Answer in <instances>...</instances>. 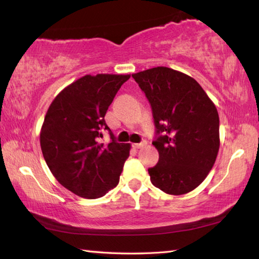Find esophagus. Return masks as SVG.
<instances>
[{
  "label": "esophagus",
  "mask_w": 259,
  "mask_h": 259,
  "mask_svg": "<svg viewBox=\"0 0 259 259\" xmlns=\"http://www.w3.org/2000/svg\"><path fill=\"white\" fill-rule=\"evenodd\" d=\"M146 145H147V142H146V140H144V142H142V143L134 144V147L135 148H142V147H145Z\"/></svg>",
  "instance_id": "esophagus-1"
}]
</instances>
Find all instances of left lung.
<instances>
[{
	"label": "left lung",
	"mask_w": 259,
	"mask_h": 259,
	"mask_svg": "<svg viewBox=\"0 0 259 259\" xmlns=\"http://www.w3.org/2000/svg\"><path fill=\"white\" fill-rule=\"evenodd\" d=\"M151 104L153 145L159 162L148 169L151 182L166 194L182 195L202 183L219 150L217 108L194 78L168 67L133 74Z\"/></svg>",
	"instance_id": "1"
}]
</instances>
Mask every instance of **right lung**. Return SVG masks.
Here are the masks:
<instances>
[{
  "mask_svg": "<svg viewBox=\"0 0 259 259\" xmlns=\"http://www.w3.org/2000/svg\"><path fill=\"white\" fill-rule=\"evenodd\" d=\"M130 75H85L60 91L43 122L40 143L50 171L81 198L98 199L120 181L130 144L117 143L105 122L109 105ZM111 143H99L101 129Z\"/></svg>",
  "mask_w": 259,
  "mask_h": 259,
  "instance_id": "1",
  "label": "right lung"
}]
</instances>
